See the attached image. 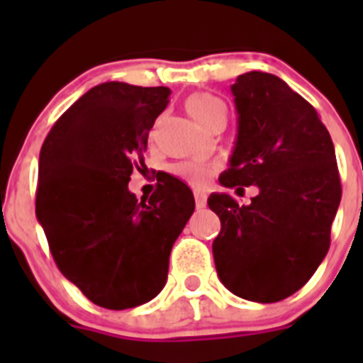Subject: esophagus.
Returning a JSON list of instances; mask_svg holds the SVG:
<instances>
[{
    "instance_id": "1",
    "label": "esophagus",
    "mask_w": 363,
    "mask_h": 363,
    "mask_svg": "<svg viewBox=\"0 0 363 363\" xmlns=\"http://www.w3.org/2000/svg\"><path fill=\"white\" fill-rule=\"evenodd\" d=\"M194 200H196L198 209H203L205 205H207V196H205V192H200V191L194 192Z\"/></svg>"
}]
</instances>
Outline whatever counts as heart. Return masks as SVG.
<instances>
[{"label": "heart", "instance_id": "obj_1", "mask_svg": "<svg viewBox=\"0 0 363 363\" xmlns=\"http://www.w3.org/2000/svg\"><path fill=\"white\" fill-rule=\"evenodd\" d=\"M185 105H187L189 114L205 129H211L216 121H225V105L218 96L209 94V92H196V94L189 96ZM172 171L179 178L185 179L189 185L201 189L209 184L216 169L207 163L184 162L172 167Z\"/></svg>", "mask_w": 363, "mask_h": 363}]
</instances>
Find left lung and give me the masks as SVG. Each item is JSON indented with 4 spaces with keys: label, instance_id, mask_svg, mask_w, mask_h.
<instances>
[{
    "label": "left lung",
    "instance_id": "8db88e82",
    "mask_svg": "<svg viewBox=\"0 0 363 363\" xmlns=\"http://www.w3.org/2000/svg\"><path fill=\"white\" fill-rule=\"evenodd\" d=\"M230 91L238 138L220 184L259 192L249 205L209 196L221 221L214 264L230 293L274 303L301 289L329 251L342 198L335 145L316 108L274 74H242Z\"/></svg>",
    "mask_w": 363,
    "mask_h": 363
}]
</instances>
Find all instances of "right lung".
<instances>
[{"label":"right lung","mask_w":363,"mask_h":363,"mask_svg":"<svg viewBox=\"0 0 363 363\" xmlns=\"http://www.w3.org/2000/svg\"><path fill=\"white\" fill-rule=\"evenodd\" d=\"M169 96L167 86L101 83L63 112L41 147L38 221L63 277L105 309L142 306L163 289L172 245L194 213L192 191L171 174L149 201L129 191Z\"/></svg>","instance_id":"obj_1"}]
</instances>
